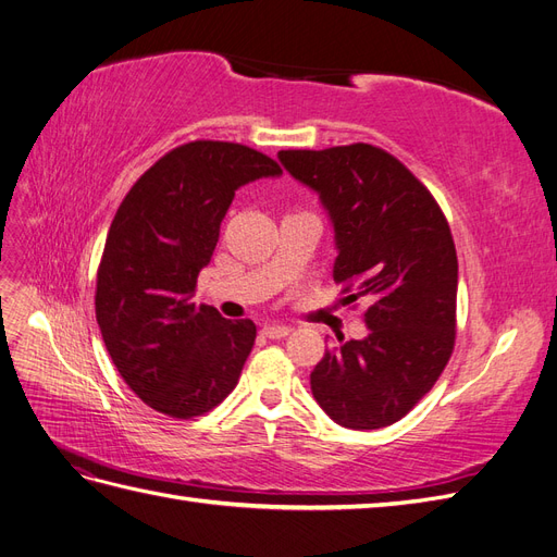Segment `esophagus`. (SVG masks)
<instances>
[{
    "label": "esophagus",
    "mask_w": 557,
    "mask_h": 557,
    "mask_svg": "<svg viewBox=\"0 0 557 557\" xmlns=\"http://www.w3.org/2000/svg\"><path fill=\"white\" fill-rule=\"evenodd\" d=\"M293 330L288 325H264L262 334L269 336V339H283V336H288Z\"/></svg>",
    "instance_id": "1"
}]
</instances>
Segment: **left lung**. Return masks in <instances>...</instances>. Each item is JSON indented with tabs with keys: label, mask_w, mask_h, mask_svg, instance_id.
<instances>
[{
	"label": "left lung",
	"mask_w": 557,
	"mask_h": 557,
	"mask_svg": "<svg viewBox=\"0 0 557 557\" xmlns=\"http://www.w3.org/2000/svg\"><path fill=\"white\" fill-rule=\"evenodd\" d=\"M334 223V283L362 299L369 336L325 350L311 393L334 423H397L446 369L455 346L458 252L442 207L395 156L372 144L281 150Z\"/></svg>",
	"instance_id": "obj_1"
}]
</instances>
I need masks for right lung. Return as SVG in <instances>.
I'll list each match as a JSON object with an SVG mask.
<instances>
[{
    "label": "right lung",
    "instance_id": "right-lung-1",
    "mask_svg": "<svg viewBox=\"0 0 557 557\" xmlns=\"http://www.w3.org/2000/svg\"><path fill=\"white\" fill-rule=\"evenodd\" d=\"M276 160L197 139L146 170L117 207L97 267L95 315L117 374L150 409L190 420L239 383L256 323L195 305L239 185L278 176Z\"/></svg>",
    "mask_w": 557,
    "mask_h": 557
}]
</instances>
